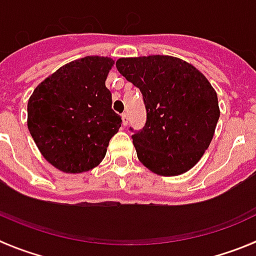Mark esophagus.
I'll return each mask as SVG.
<instances>
[{
  "label": "esophagus",
  "mask_w": 256,
  "mask_h": 256,
  "mask_svg": "<svg viewBox=\"0 0 256 256\" xmlns=\"http://www.w3.org/2000/svg\"><path fill=\"white\" fill-rule=\"evenodd\" d=\"M122 119H123V126H126V124H128V114L126 112L122 114Z\"/></svg>",
  "instance_id": "esophagus-1"
}]
</instances>
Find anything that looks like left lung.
Wrapping results in <instances>:
<instances>
[{"label": "left lung", "mask_w": 256, "mask_h": 256, "mask_svg": "<svg viewBox=\"0 0 256 256\" xmlns=\"http://www.w3.org/2000/svg\"><path fill=\"white\" fill-rule=\"evenodd\" d=\"M116 68L142 94L145 126L140 130L130 126L141 164L164 176L195 166L208 149L220 118L217 94L208 80L191 64L171 56L119 58Z\"/></svg>", "instance_id": "obj_1"}]
</instances>
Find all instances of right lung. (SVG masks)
<instances>
[{
  "label": "right lung",
  "instance_id": "add662e5",
  "mask_svg": "<svg viewBox=\"0 0 256 256\" xmlns=\"http://www.w3.org/2000/svg\"><path fill=\"white\" fill-rule=\"evenodd\" d=\"M114 61L88 56L46 78L27 104V126L43 157L64 172L92 170L122 126L106 78Z\"/></svg>",
  "mask_w": 256,
  "mask_h": 256
}]
</instances>
